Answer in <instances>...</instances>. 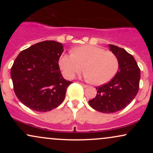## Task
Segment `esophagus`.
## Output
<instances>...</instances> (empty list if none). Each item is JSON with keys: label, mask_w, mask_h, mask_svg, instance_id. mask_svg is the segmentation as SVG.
I'll list each match as a JSON object with an SVG mask.
<instances>
[{"label": "esophagus", "mask_w": 153, "mask_h": 153, "mask_svg": "<svg viewBox=\"0 0 153 153\" xmlns=\"http://www.w3.org/2000/svg\"><path fill=\"white\" fill-rule=\"evenodd\" d=\"M80 85H81L82 87L84 88H85L88 87V85H85V84H83V83H80Z\"/></svg>", "instance_id": "esophagus-1"}]
</instances>
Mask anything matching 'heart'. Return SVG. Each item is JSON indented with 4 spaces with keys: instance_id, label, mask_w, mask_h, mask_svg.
<instances>
[{
    "instance_id": "heart-1",
    "label": "heart",
    "mask_w": 153,
    "mask_h": 153,
    "mask_svg": "<svg viewBox=\"0 0 153 153\" xmlns=\"http://www.w3.org/2000/svg\"><path fill=\"white\" fill-rule=\"evenodd\" d=\"M59 65L63 75L69 79L85 69V78L95 85L109 82L119 69V60L114 53L93 45L78 47L71 54H62Z\"/></svg>"
}]
</instances>
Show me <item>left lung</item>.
<instances>
[{"mask_svg":"<svg viewBox=\"0 0 153 153\" xmlns=\"http://www.w3.org/2000/svg\"><path fill=\"white\" fill-rule=\"evenodd\" d=\"M119 60V71L108 83L96 88V96L88 101L95 110L104 114L119 111L127 106L139 90L140 70L132 55L124 49L108 45Z\"/></svg>","mask_w":153,"mask_h":153,"instance_id":"1","label":"left lung"}]
</instances>
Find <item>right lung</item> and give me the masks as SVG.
Returning <instances> with one entry per match:
<instances>
[{"label":"right lung","mask_w":153,"mask_h":153,"mask_svg":"<svg viewBox=\"0 0 153 153\" xmlns=\"http://www.w3.org/2000/svg\"><path fill=\"white\" fill-rule=\"evenodd\" d=\"M64 51L62 43L44 41L21 52L10 70L13 89L23 104L36 111L57 108L72 83L62 77L59 59Z\"/></svg>","instance_id":"obj_1"}]
</instances>
